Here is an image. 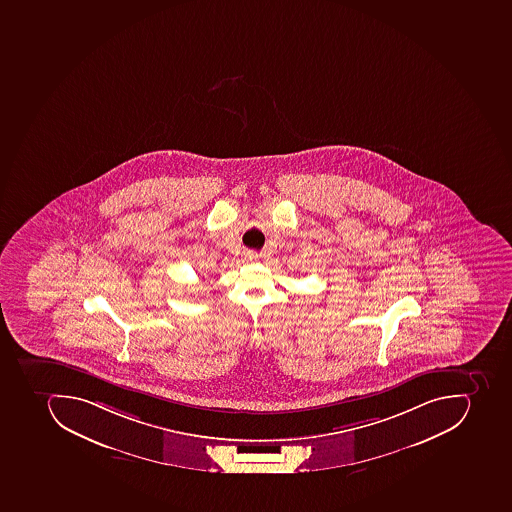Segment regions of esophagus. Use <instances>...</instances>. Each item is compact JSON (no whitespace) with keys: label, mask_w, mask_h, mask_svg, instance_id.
Here are the masks:
<instances>
[{"label":"esophagus","mask_w":512,"mask_h":512,"mask_svg":"<svg viewBox=\"0 0 512 512\" xmlns=\"http://www.w3.org/2000/svg\"><path fill=\"white\" fill-rule=\"evenodd\" d=\"M258 258V254L257 252H246V260L247 262H255V260H257Z\"/></svg>","instance_id":"1"}]
</instances>
